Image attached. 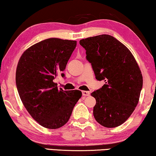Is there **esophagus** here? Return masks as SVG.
Masks as SVG:
<instances>
[{
	"label": "esophagus",
	"instance_id": "esophagus-1",
	"mask_svg": "<svg viewBox=\"0 0 156 156\" xmlns=\"http://www.w3.org/2000/svg\"><path fill=\"white\" fill-rule=\"evenodd\" d=\"M90 94V92L87 91H82V95L84 96V97H87V96H89Z\"/></svg>",
	"mask_w": 156,
	"mask_h": 156
}]
</instances>
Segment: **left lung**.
<instances>
[{
  "label": "left lung",
  "instance_id": "obj_1",
  "mask_svg": "<svg viewBox=\"0 0 156 156\" xmlns=\"http://www.w3.org/2000/svg\"><path fill=\"white\" fill-rule=\"evenodd\" d=\"M86 50L97 80H104L93 91L94 116L99 124L114 128L125 122L135 110L143 87V76L129 49L109 35L87 37L80 41Z\"/></svg>",
  "mask_w": 156,
  "mask_h": 156
}]
</instances>
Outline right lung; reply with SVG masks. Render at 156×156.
I'll use <instances>...</instances> for the list:
<instances>
[{"label": "right lung", "mask_w": 156, "mask_h": 156, "mask_svg": "<svg viewBox=\"0 0 156 156\" xmlns=\"http://www.w3.org/2000/svg\"><path fill=\"white\" fill-rule=\"evenodd\" d=\"M76 41L49 38L27 48L19 59L16 81L23 105L34 120L47 129H56L69 121L82 97L80 90L58 89L53 82L62 72Z\"/></svg>", "instance_id": "right-lung-1"}]
</instances>
